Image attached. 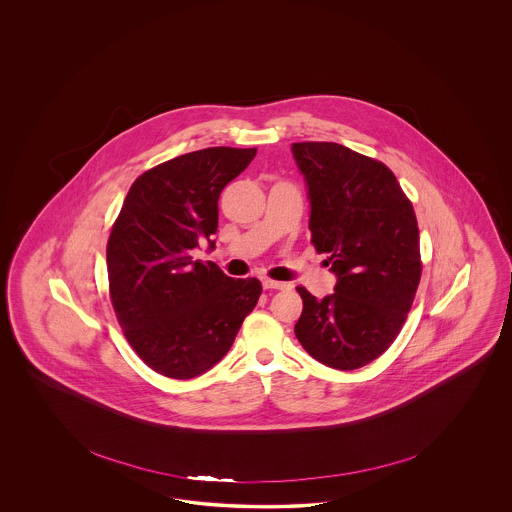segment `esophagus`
I'll return each instance as SVG.
<instances>
[{"label": "esophagus", "mask_w": 512, "mask_h": 512, "mask_svg": "<svg viewBox=\"0 0 512 512\" xmlns=\"http://www.w3.org/2000/svg\"><path fill=\"white\" fill-rule=\"evenodd\" d=\"M263 287L264 289H278V291L291 289V285H289V283H285V281H274V279H264Z\"/></svg>", "instance_id": "obj_1"}]
</instances>
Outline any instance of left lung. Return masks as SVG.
Listing matches in <instances>:
<instances>
[{
  "label": "left lung",
  "mask_w": 512,
  "mask_h": 512,
  "mask_svg": "<svg viewBox=\"0 0 512 512\" xmlns=\"http://www.w3.org/2000/svg\"><path fill=\"white\" fill-rule=\"evenodd\" d=\"M291 152L308 187L311 242L338 278L321 300L296 287V338L328 368L357 370L387 351L413 306L422 270L415 210L381 161L336 142H295Z\"/></svg>",
  "instance_id": "left-lung-1"
}]
</instances>
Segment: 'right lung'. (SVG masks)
Segmentation results:
<instances>
[{"label": "right lung", "mask_w": 512, "mask_h": 512, "mask_svg": "<svg viewBox=\"0 0 512 512\" xmlns=\"http://www.w3.org/2000/svg\"><path fill=\"white\" fill-rule=\"evenodd\" d=\"M255 148L217 146L178 155L135 180L107 244L110 300L144 364L193 379L225 357L263 293L255 278L233 279L193 261L216 248L217 201L255 157Z\"/></svg>", "instance_id": "right-lung-1"}]
</instances>
